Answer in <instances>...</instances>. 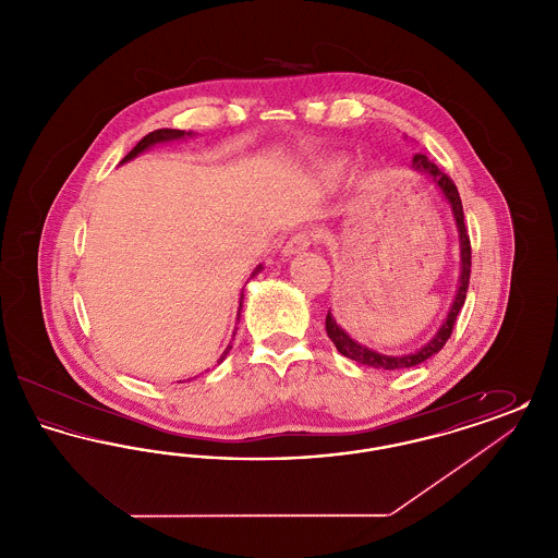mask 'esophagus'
Instances as JSON below:
<instances>
[{"label":"esophagus","instance_id":"1","mask_svg":"<svg viewBox=\"0 0 558 558\" xmlns=\"http://www.w3.org/2000/svg\"><path fill=\"white\" fill-rule=\"evenodd\" d=\"M310 244H312V234H310V232H305V230H301V232H294L291 239L287 240V244H284L282 253H284L287 257H291V255H299V253L307 251V248H310Z\"/></svg>","mask_w":558,"mask_h":558}]
</instances>
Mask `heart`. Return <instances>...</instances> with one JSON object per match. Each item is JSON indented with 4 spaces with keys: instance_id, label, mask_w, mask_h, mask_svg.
<instances>
[{
    "instance_id": "heart-1",
    "label": "heart",
    "mask_w": 558,
    "mask_h": 558,
    "mask_svg": "<svg viewBox=\"0 0 558 558\" xmlns=\"http://www.w3.org/2000/svg\"><path fill=\"white\" fill-rule=\"evenodd\" d=\"M343 175H345L343 165H337V162L324 165V167L319 169V180H322L324 184H337V182L343 180Z\"/></svg>"
}]
</instances>
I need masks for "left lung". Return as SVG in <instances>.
I'll use <instances>...</instances> for the list:
<instances>
[{"mask_svg": "<svg viewBox=\"0 0 558 558\" xmlns=\"http://www.w3.org/2000/svg\"><path fill=\"white\" fill-rule=\"evenodd\" d=\"M412 167L416 171L428 173L451 205V213H453V219H456V226H458V232H460V264H462L460 287H458V292H456V301L451 305L450 314H448V318L444 322V326L439 328V332L433 337V341L428 345L418 349L416 353H410V355H385V353L372 351L368 347L360 345V343H355L347 335L345 330L332 319L330 314L326 316V332H328L330 341L339 349V353H343L345 357L357 362V364L372 366V368H378V371H405V368L423 364L430 355L441 351L444 345L448 343L456 318H458V314H460V310H462V305L466 301L469 280H471V239H469V232H466V226H464V211H462V201H460L458 187L435 162L428 160L426 155H416L414 160H412Z\"/></svg>", "mask_w": 558, "mask_h": 558, "instance_id": "1", "label": "left lung"}]
</instances>
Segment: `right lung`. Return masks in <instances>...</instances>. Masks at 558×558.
<instances>
[{
  "label": "right lung",
  "instance_id": "add662e5",
  "mask_svg": "<svg viewBox=\"0 0 558 558\" xmlns=\"http://www.w3.org/2000/svg\"><path fill=\"white\" fill-rule=\"evenodd\" d=\"M184 135H190V132H184V130H155V132L148 133V135H144L137 144H135V148H133L132 153L123 159V162L125 160L133 159V157H137L140 153H144L146 148H150L153 144H159V142H167V140H180V137H184ZM262 271V266L257 267L255 271H253V276L255 274H259ZM242 307V305H240ZM228 349H232V347H228ZM228 349H226V353H228ZM226 353L221 355V360L226 357Z\"/></svg>",
  "mask_w": 558,
  "mask_h": 558
}]
</instances>
